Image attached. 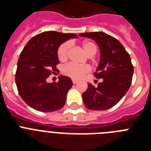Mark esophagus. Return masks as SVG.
I'll return each instance as SVG.
<instances>
[{
	"label": "esophagus",
	"instance_id": "obj_1",
	"mask_svg": "<svg viewBox=\"0 0 151 151\" xmlns=\"http://www.w3.org/2000/svg\"><path fill=\"white\" fill-rule=\"evenodd\" d=\"M72 81H73V84H76L77 82H78V80L75 79V78H73V79H72Z\"/></svg>",
	"mask_w": 151,
	"mask_h": 151
}]
</instances>
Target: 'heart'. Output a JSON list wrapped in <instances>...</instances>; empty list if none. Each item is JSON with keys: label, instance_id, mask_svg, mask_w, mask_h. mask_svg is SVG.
<instances>
[{"label": "heart", "instance_id": "heart-1", "mask_svg": "<svg viewBox=\"0 0 151 151\" xmlns=\"http://www.w3.org/2000/svg\"><path fill=\"white\" fill-rule=\"evenodd\" d=\"M71 44L69 41H66L61 44L57 49V57L60 61H65L69 57V48ZM84 50L89 57L95 55L97 51V47L94 42L90 41H85L82 43ZM91 71L90 66L88 65H78L74 63H69L63 66V72L65 75L73 78H81L86 73Z\"/></svg>", "mask_w": 151, "mask_h": 151}]
</instances>
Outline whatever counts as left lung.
<instances>
[{
	"label": "left lung",
	"instance_id": "obj_1",
	"mask_svg": "<svg viewBox=\"0 0 151 151\" xmlns=\"http://www.w3.org/2000/svg\"><path fill=\"white\" fill-rule=\"evenodd\" d=\"M80 36L94 40L101 50V61L94 76L103 78L95 88L88 85L82 94L85 106L92 110H105L117 104L129 89L134 66L122 44L104 32H86Z\"/></svg>",
	"mask_w": 151,
	"mask_h": 151
}]
</instances>
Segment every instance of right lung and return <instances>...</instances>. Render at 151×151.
<instances>
[{"mask_svg":"<svg viewBox=\"0 0 151 151\" xmlns=\"http://www.w3.org/2000/svg\"><path fill=\"white\" fill-rule=\"evenodd\" d=\"M76 35L49 31L31 38L21 52L17 63L15 81L19 94L35 110L52 112L63 107L66 94L73 86L71 78L60 76L57 82L47 83V78L58 71L57 49L61 43Z\"/></svg>","mask_w":151,"mask_h":151,"instance_id":"add662e5","label":"right lung"}]
</instances>
